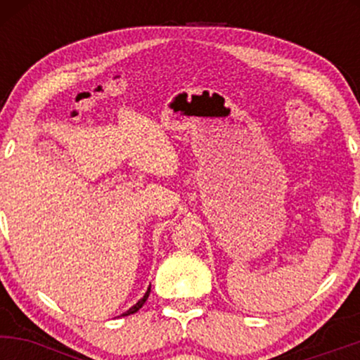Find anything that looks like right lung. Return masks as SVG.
<instances>
[{
  "mask_svg": "<svg viewBox=\"0 0 360 360\" xmlns=\"http://www.w3.org/2000/svg\"><path fill=\"white\" fill-rule=\"evenodd\" d=\"M148 292H150V288L147 289V292H146V295H143V298H142V300H139V303H135L134 307H131L130 309H127V311L123 313L122 316H128V315H134V313H137L139 309L143 307V303H146V301H147V298H148Z\"/></svg>",
  "mask_w": 360,
  "mask_h": 360,
  "instance_id": "right-lung-1",
  "label": "right lung"
}]
</instances>
